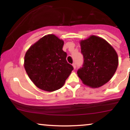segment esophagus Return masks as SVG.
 I'll use <instances>...</instances> for the list:
<instances>
[{
	"mask_svg": "<svg viewBox=\"0 0 130 130\" xmlns=\"http://www.w3.org/2000/svg\"><path fill=\"white\" fill-rule=\"evenodd\" d=\"M73 66L74 67V69H76V63H73Z\"/></svg>",
	"mask_w": 130,
	"mask_h": 130,
	"instance_id": "34e87169",
	"label": "esophagus"
}]
</instances>
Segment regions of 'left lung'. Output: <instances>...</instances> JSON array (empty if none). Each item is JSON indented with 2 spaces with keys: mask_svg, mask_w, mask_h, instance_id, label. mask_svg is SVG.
<instances>
[{
  "mask_svg": "<svg viewBox=\"0 0 130 130\" xmlns=\"http://www.w3.org/2000/svg\"><path fill=\"white\" fill-rule=\"evenodd\" d=\"M84 62L77 73L85 85L100 87L112 78L116 71L117 54L106 41L92 35L80 41Z\"/></svg>",
  "mask_w": 130,
  "mask_h": 130,
  "instance_id": "left-lung-1",
  "label": "left lung"
}]
</instances>
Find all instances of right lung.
<instances>
[{
	"mask_svg": "<svg viewBox=\"0 0 130 130\" xmlns=\"http://www.w3.org/2000/svg\"><path fill=\"white\" fill-rule=\"evenodd\" d=\"M63 41L54 35L43 37L26 52L24 68L34 84L41 90L53 92L60 89L73 67L67 61L62 50Z\"/></svg>",
	"mask_w": 130,
	"mask_h": 130,
	"instance_id": "obj_1",
	"label": "right lung"
}]
</instances>
